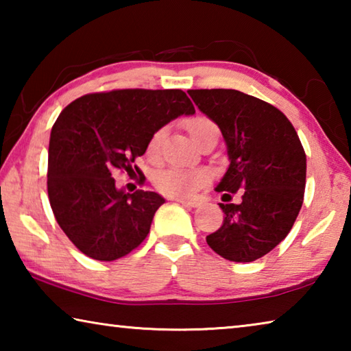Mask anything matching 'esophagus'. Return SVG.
I'll return each instance as SVG.
<instances>
[{
    "label": "esophagus",
    "instance_id": "obj_1",
    "mask_svg": "<svg viewBox=\"0 0 351 351\" xmlns=\"http://www.w3.org/2000/svg\"><path fill=\"white\" fill-rule=\"evenodd\" d=\"M175 201H178V203L186 206V207H198L201 204L199 199H184V198H176Z\"/></svg>",
    "mask_w": 351,
    "mask_h": 351
}]
</instances>
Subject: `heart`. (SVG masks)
I'll return each instance as SVG.
<instances>
[{"label": "heart", "mask_w": 351, "mask_h": 351, "mask_svg": "<svg viewBox=\"0 0 351 351\" xmlns=\"http://www.w3.org/2000/svg\"><path fill=\"white\" fill-rule=\"evenodd\" d=\"M186 127L189 130L192 139L197 142L204 139L206 136H209L212 133L218 132L217 123L212 121L210 117L198 114L192 119H189L186 122ZM162 138H164V128L158 130L152 134L150 141L147 144V154L150 158H156L159 152H161V144H162ZM209 180V175L207 171L195 169V170H186V169H167L159 171L154 178V184L159 192H162L169 197H178V198H184V197H190L193 195L197 190L203 186L204 182Z\"/></svg>", "instance_id": "heart-1"}]
</instances>
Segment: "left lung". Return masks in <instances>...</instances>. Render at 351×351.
<instances>
[{"mask_svg": "<svg viewBox=\"0 0 351 351\" xmlns=\"http://www.w3.org/2000/svg\"><path fill=\"white\" fill-rule=\"evenodd\" d=\"M199 111L221 130L230 165L217 192L241 190V203H219L221 228L206 237L223 258L247 263L272 251L304 203L306 156L293 123L271 104L237 90H190Z\"/></svg>", "mask_w": 351, "mask_h": 351, "instance_id": "1", "label": "left lung"}]
</instances>
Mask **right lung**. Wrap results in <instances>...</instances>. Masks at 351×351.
I'll use <instances>...</instances> for the list:
<instances>
[{"mask_svg":"<svg viewBox=\"0 0 351 351\" xmlns=\"http://www.w3.org/2000/svg\"><path fill=\"white\" fill-rule=\"evenodd\" d=\"M193 112L181 90L138 88L86 94L60 112L47 152V197L58 226L80 252L112 261L145 240L165 199L156 192L117 190L111 173L133 171L154 132Z\"/></svg>","mask_w":351,"mask_h":351,"instance_id":"1","label":"right lung"}]
</instances>
